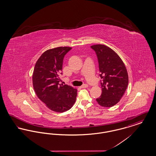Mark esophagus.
Returning a JSON list of instances; mask_svg holds the SVG:
<instances>
[{
  "mask_svg": "<svg viewBox=\"0 0 156 156\" xmlns=\"http://www.w3.org/2000/svg\"><path fill=\"white\" fill-rule=\"evenodd\" d=\"M88 87V84H83V85H82L81 87H80V88H87Z\"/></svg>",
  "mask_w": 156,
  "mask_h": 156,
  "instance_id": "34e87169",
  "label": "esophagus"
}]
</instances>
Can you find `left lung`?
<instances>
[{
    "mask_svg": "<svg viewBox=\"0 0 156 156\" xmlns=\"http://www.w3.org/2000/svg\"><path fill=\"white\" fill-rule=\"evenodd\" d=\"M97 54L102 94L97 98L98 104L109 108L118 104L128 85L129 78L126 67L119 55L105 45L90 46Z\"/></svg>",
    "mask_w": 156,
    "mask_h": 156,
    "instance_id": "1",
    "label": "left lung"
}]
</instances>
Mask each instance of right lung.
<instances>
[{
	"label": "right lung",
	"instance_id": "add662e5",
	"mask_svg": "<svg viewBox=\"0 0 156 156\" xmlns=\"http://www.w3.org/2000/svg\"><path fill=\"white\" fill-rule=\"evenodd\" d=\"M71 49L59 47L48 50L40 56L34 67V89L38 98L52 111H67L76 101L77 90L71 86L59 83L63 59Z\"/></svg>",
	"mask_w": 156,
	"mask_h": 156
}]
</instances>
